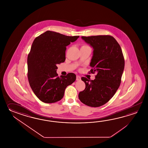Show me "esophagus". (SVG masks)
<instances>
[{
	"instance_id": "34e87169",
	"label": "esophagus",
	"mask_w": 148,
	"mask_h": 148,
	"mask_svg": "<svg viewBox=\"0 0 148 148\" xmlns=\"http://www.w3.org/2000/svg\"><path fill=\"white\" fill-rule=\"evenodd\" d=\"M80 79H81V77H80V76H79V75H77V77H76V80H77V81H79V80H80Z\"/></svg>"
}]
</instances>
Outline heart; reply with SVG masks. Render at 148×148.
I'll return each mask as SVG.
<instances>
[{
	"label": "heart",
	"instance_id": "b5f03b06",
	"mask_svg": "<svg viewBox=\"0 0 148 148\" xmlns=\"http://www.w3.org/2000/svg\"><path fill=\"white\" fill-rule=\"evenodd\" d=\"M87 47V46H86V45H84V46H82V47Z\"/></svg>",
	"mask_w": 148,
	"mask_h": 148
}]
</instances>
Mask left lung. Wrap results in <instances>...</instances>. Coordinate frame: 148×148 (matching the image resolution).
<instances>
[{"mask_svg": "<svg viewBox=\"0 0 148 148\" xmlns=\"http://www.w3.org/2000/svg\"><path fill=\"white\" fill-rule=\"evenodd\" d=\"M82 38L93 48L90 73H97L94 80L82 77L86 88L79 92V99L88 106L99 107L110 101L120 87L125 64L122 51L110 35Z\"/></svg>", "mask_w": 148, "mask_h": 148, "instance_id": "1", "label": "left lung"}]
</instances>
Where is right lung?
Instances as JSON below:
<instances>
[{
    "instance_id": "obj_1",
    "label": "right lung",
    "mask_w": 148,
    "mask_h": 148,
    "mask_svg": "<svg viewBox=\"0 0 148 148\" xmlns=\"http://www.w3.org/2000/svg\"><path fill=\"white\" fill-rule=\"evenodd\" d=\"M79 38L47 31L35 38L27 58V76L32 90L42 101H60L66 87L75 81L73 73L58 77L57 65L66 60V46Z\"/></svg>"
}]
</instances>
